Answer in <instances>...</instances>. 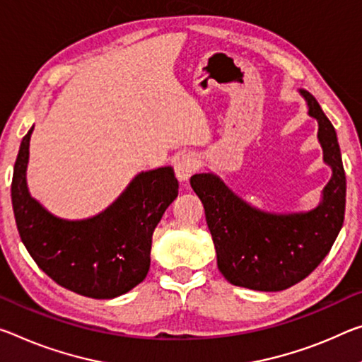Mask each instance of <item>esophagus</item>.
<instances>
[{
	"mask_svg": "<svg viewBox=\"0 0 362 362\" xmlns=\"http://www.w3.org/2000/svg\"><path fill=\"white\" fill-rule=\"evenodd\" d=\"M175 175L180 182H187L197 172V159L193 154H182L175 159Z\"/></svg>",
	"mask_w": 362,
	"mask_h": 362,
	"instance_id": "esophagus-1",
	"label": "esophagus"
}]
</instances>
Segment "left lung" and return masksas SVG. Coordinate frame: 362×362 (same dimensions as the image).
Here are the masks:
<instances>
[{
  "mask_svg": "<svg viewBox=\"0 0 362 362\" xmlns=\"http://www.w3.org/2000/svg\"><path fill=\"white\" fill-rule=\"evenodd\" d=\"M301 95L309 116L317 119L324 160L334 172L317 208L300 214H267L242 202L219 177L197 174L190 179L204 206L217 267L232 285L280 291L301 282L329 255L343 226L346 177L337 132L317 100L305 90Z\"/></svg>",
  "mask_w": 362,
  "mask_h": 362,
  "instance_id": "obj_1",
  "label": "left lung"
}]
</instances>
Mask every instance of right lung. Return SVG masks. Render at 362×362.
I'll use <instances>...</instances> for the list:
<instances>
[{"label":"right lung","mask_w":362,"mask_h":362,"mask_svg":"<svg viewBox=\"0 0 362 362\" xmlns=\"http://www.w3.org/2000/svg\"><path fill=\"white\" fill-rule=\"evenodd\" d=\"M32 130L22 139L11 183L16 226L28 255L48 277L74 293L96 300L127 293L146 277L153 232L179 194L174 170L141 172L100 216L62 221L28 194L25 169Z\"/></svg>","instance_id":"add662e5"}]
</instances>
